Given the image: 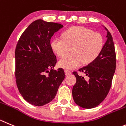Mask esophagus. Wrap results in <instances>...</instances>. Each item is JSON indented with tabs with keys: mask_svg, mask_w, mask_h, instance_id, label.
Masks as SVG:
<instances>
[{
	"mask_svg": "<svg viewBox=\"0 0 126 126\" xmlns=\"http://www.w3.org/2000/svg\"><path fill=\"white\" fill-rule=\"evenodd\" d=\"M64 72H65V75H70V74L71 73V72L70 71H68V70H66L65 71H64Z\"/></svg>",
	"mask_w": 126,
	"mask_h": 126,
	"instance_id": "esophagus-1",
	"label": "esophagus"
}]
</instances>
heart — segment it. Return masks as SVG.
Wrapping results in <instances>:
<instances>
[{
	"label": "heart",
	"instance_id": "obj_1",
	"mask_svg": "<svg viewBox=\"0 0 126 126\" xmlns=\"http://www.w3.org/2000/svg\"><path fill=\"white\" fill-rule=\"evenodd\" d=\"M63 38H55L51 42L53 51L60 57L65 56L71 48V55L58 62L66 70H72L83 62L88 64L97 59L104 47V38L101 33L80 26H74L62 33Z\"/></svg>",
	"mask_w": 126,
	"mask_h": 126
}]
</instances>
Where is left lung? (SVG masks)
I'll return each instance as SVG.
<instances>
[{
	"label": "left lung",
	"instance_id": "1",
	"mask_svg": "<svg viewBox=\"0 0 126 126\" xmlns=\"http://www.w3.org/2000/svg\"><path fill=\"white\" fill-rule=\"evenodd\" d=\"M108 31V39L99 56L94 62L78 70L85 73L89 79L86 81L76 71L73 72L76 78L73 87V97L77 105L86 109L95 108L104 101L110 90L116 70L114 44L111 33Z\"/></svg>",
	"mask_w": 126,
	"mask_h": 126
}]
</instances>
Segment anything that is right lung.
<instances>
[{"label":"right lung","mask_w":126,"mask_h":126,"mask_svg":"<svg viewBox=\"0 0 126 126\" xmlns=\"http://www.w3.org/2000/svg\"><path fill=\"white\" fill-rule=\"evenodd\" d=\"M63 26L36 20L25 30L15 51V78L25 100L36 106L51 102L65 78L64 70H54L56 57L50 40Z\"/></svg>","instance_id":"right-lung-1"}]
</instances>
